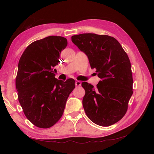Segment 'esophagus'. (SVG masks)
Here are the masks:
<instances>
[{"label":"esophagus","mask_w":154,"mask_h":154,"mask_svg":"<svg viewBox=\"0 0 154 154\" xmlns=\"http://www.w3.org/2000/svg\"><path fill=\"white\" fill-rule=\"evenodd\" d=\"M75 85H76V86H77V87H79V86H80L81 85V82L80 81H76L75 82Z\"/></svg>","instance_id":"obj_1"}]
</instances>
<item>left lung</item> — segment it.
<instances>
[{
  "mask_svg": "<svg viewBox=\"0 0 154 154\" xmlns=\"http://www.w3.org/2000/svg\"><path fill=\"white\" fill-rule=\"evenodd\" d=\"M71 40L88 57L92 69L101 80L96 89L83 82L85 91L82 103L87 117L103 127L113 125L127 112L131 97L133 79L131 64L119 42L108 35L83 33Z\"/></svg>",
  "mask_w": 154,
  "mask_h": 154,
  "instance_id": "8db88e82",
  "label": "left lung"
}]
</instances>
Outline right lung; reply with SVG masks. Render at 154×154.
<instances>
[{
	"label": "right lung",
	"instance_id": "right-lung-1",
	"mask_svg": "<svg viewBox=\"0 0 154 154\" xmlns=\"http://www.w3.org/2000/svg\"><path fill=\"white\" fill-rule=\"evenodd\" d=\"M67 40L49 36L27 46L20 58L16 78L18 101L26 118L37 127L48 128L61 118L75 81L55 78L61 51Z\"/></svg>",
	"mask_w": 154,
	"mask_h": 154
}]
</instances>
